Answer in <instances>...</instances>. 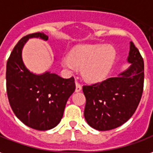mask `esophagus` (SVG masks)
Returning <instances> with one entry per match:
<instances>
[{
	"instance_id": "esophagus-1",
	"label": "esophagus",
	"mask_w": 153,
	"mask_h": 153,
	"mask_svg": "<svg viewBox=\"0 0 153 153\" xmlns=\"http://www.w3.org/2000/svg\"><path fill=\"white\" fill-rule=\"evenodd\" d=\"M82 91V86L78 82H76V92H79Z\"/></svg>"
}]
</instances>
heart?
I'll return each instance as SVG.
<instances>
[{
  "label": "heart",
  "instance_id": "obj_1",
  "mask_svg": "<svg viewBox=\"0 0 153 153\" xmlns=\"http://www.w3.org/2000/svg\"><path fill=\"white\" fill-rule=\"evenodd\" d=\"M116 58L111 46L88 45L76 48L62 58V65L70 72L82 69V76L89 82H100L110 72Z\"/></svg>",
  "mask_w": 153,
  "mask_h": 153
}]
</instances>
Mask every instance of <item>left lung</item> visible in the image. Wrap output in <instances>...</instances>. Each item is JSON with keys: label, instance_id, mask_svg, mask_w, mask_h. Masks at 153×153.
Returning a JSON list of instances; mask_svg holds the SVG:
<instances>
[{"label": "left lung", "instance_id": "left-lung-1", "mask_svg": "<svg viewBox=\"0 0 153 153\" xmlns=\"http://www.w3.org/2000/svg\"><path fill=\"white\" fill-rule=\"evenodd\" d=\"M127 61L130 66L117 76L83 86L87 100L84 117L96 130L108 131L122 126L137 108L143 95L144 63L131 42Z\"/></svg>", "mask_w": 153, "mask_h": 153}]
</instances>
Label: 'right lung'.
Listing matches in <instances>:
<instances>
[{
    "instance_id": "right-lung-1",
    "label": "right lung",
    "mask_w": 153,
    "mask_h": 153,
    "mask_svg": "<svg viewBox=\"0 0 153 153\" xmlns=\"http://www.w3.org/2000/svg\"><path fill=\"white\" fill-rule=\"evenodd\" d=\"M39 38L46 42L44 33L22 37L16 45L6 63V91L10 107L25 125L39 131L57 126L62 118L66 102L74 92V78L65 79L56 73L30 71L22 59L27 41Z\"/></svg>"
}]
</instances>
